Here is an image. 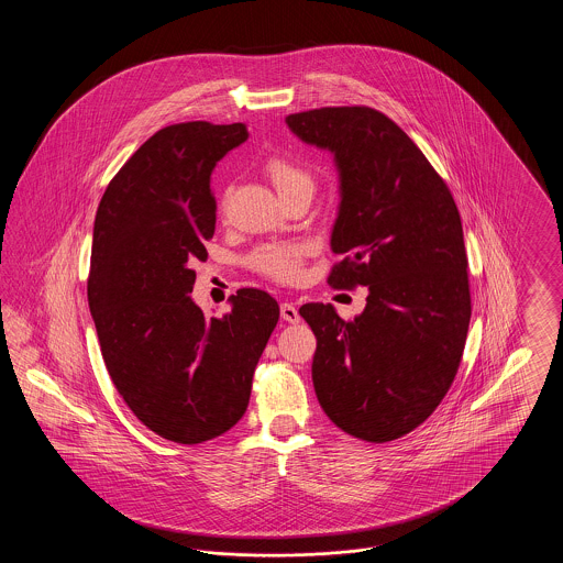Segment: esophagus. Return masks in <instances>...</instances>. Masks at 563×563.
<instances>
[{"instance_id":"34e87169","label":"esophagus","mask_w":563,"mask_h":563,"mask_svg":"<svg viewBox=\"0 0 563 563\" xmlns=\"http://www.w3.org/2000/svg\"><path fill=\"white\" fill-rule=\"evenodd\" d=\"M280 319L287 322H299V312L291 301L280 303Z\"/></svg>"}]
</instances>
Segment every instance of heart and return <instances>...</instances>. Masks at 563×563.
Listing matches in <instances>:
<instances>
[{"label": "heart", "instance_id": "obj_1", "mask_svg": "<svg viewBox=\"0 0 563 563\" xmlns=\"http://www.w3.org/2000/svg\"><path fill=\"white\" fill-rule=\"evenodd\" d=\"M269 181L274 189L278 191V196H287L295 189H312L314 181L312 175L299 166L297 162L285 156H274L266 164ZM301 257H303V249L294 242H280V244H266L262 249H257L251 257L253 268L262 274H266L269 278L276 280H295L299 276L301 268Z\"/></svg>", "mask_w": 563, "mask_h": 563}]
</instances>
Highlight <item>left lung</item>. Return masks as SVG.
<instances>
[{
    "instance_id": "left-lung-1",
    "label": "left lung",
    "mask_w": 563,
    "mask_h": 563,
    "mask_svg": "<svg viewBox=\"0 0 563 563\" xmlns=\"http://www.w3.org/2000/svg\"><path fill=\"white\" fill-rule=\"evenodd\" d=\"M289 131L329 152L340 205L329 283L367 287L342 321L331 303H303L317 335L312 382L338 429L384 443L420 427L454 382L471 321L460 213L443 179L401 129L372 108L287 115Z\"/></svg>"
}]
</instances>
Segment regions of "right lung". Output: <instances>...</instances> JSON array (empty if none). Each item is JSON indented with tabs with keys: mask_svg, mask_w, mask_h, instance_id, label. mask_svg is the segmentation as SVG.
Listing matches in <instances>:
<instances>
[{
	"mask_svg": "<svg viewBox=\"0 0 563 563\" xmlns=\"http://www.w3.org/2000/svg\"><path fill=\"white\" fill-rule=\"evenodd\" d=\"M246 126L186 122L150 136L111 179L95 217L88 306L111 382L134 416L175 443H202L246 411L278 322L260 289L207 319L189 297L214 234L211 175Z\"/></svg>",
	"mask_w": 563,
	"mask_h": 563,
	"instance_id": "add662e5",
	"label": "right lung"
}]
</instances>
